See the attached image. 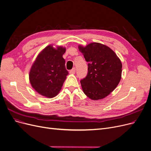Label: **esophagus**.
Instances as JSON below:
<instances>
[{
    "label": "esophagus",
    "mask_w": 151,
    "mask_h": 151,
    "mask_svg": "<svg viewBox=\"0 0 151 151\" xmlns=\"http://www.w3.org/2000/svg\"><path fill=\"white\" fill-rule=\"evenodd\" d=\"M75 71H76V69H75V68H73L72 70H71L70 71H69V73H70V74H75Z\"/></svg>",
    "instance_id": "obj_1"
}]
</instances>
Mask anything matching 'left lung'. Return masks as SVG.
<instances>
[{
    "label": "left lung",
    "mask_w": 151,
    "mask_h": 151,
    "mask_svg": "<svg viewBox=\"0 0 151 151\" xmlns=\"http://www.w3.org/2000/svg\"><path fill=\"white\" fill-rule=\"evenodd\" d=\"M78 48L89 62L88 75L80 81L84 93L93 100L106 97L120 82L121 60L108 46L99 43L80 45Z\"/></svg>",
    "instance_id": "8db88e82"
}]
</instances>
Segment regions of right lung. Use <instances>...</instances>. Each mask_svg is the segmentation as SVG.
Here are the masks:
<instances>
[{"mask_svg":"<svg viewBox=\"0 0 151 151\" xmlns=\"http://www.w3.org/2000/svg\"><path fill=\"white\" fill-rule=\"evenodd\" d=\"M65 47L54 48L49 45L40 53L32 66L29 81L32 87L42 96L52 98L59 93L67 76L65 60L62 55Z\"/></svg>","mask_w":151,"mask_h":151,"instance_id":"obj_1","label":"right lung"}]
</instances>
